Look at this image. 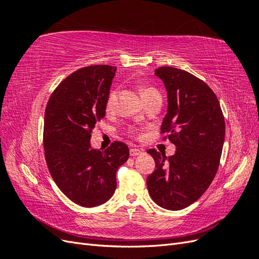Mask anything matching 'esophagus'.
Instances as JSON below:
<instances>
[{"mask_svg":"<svg viewBox=\"0 0 259 259\" xmlns=\"http://www.w3.org/2000/svg\"><path fill=\"white\" fill-rule=\"evenodd\" d=\"M142 153H143V151L139 150V149H136V148H133V149H131V150H130V154L132 156H136V155H139V154H142Z\"/></svg>","mask_w":259,"mask_h":259,"instance_id":"obj_1","label":"esophagus"}]
</instances>
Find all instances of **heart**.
Masks as SVG:
<instances>
[{
  "mask_svg": "<svg viewBox=\"0 0 259 259\" xmlns=\"http://www.w3.org/2000/svg\"><path fill=\"white\" fill-rule=\"evenodd\" d=\"M158 93L154 89L152 88H145L142 90V96L143 98H146L149 95H152V94ZM116 99H117V91L116 90H111L109 95L107 97V101H106V111L108 113L113 112V110L115 109V105H116Z\"/></svg>",
  "mask_w": 259,
  "mask_h": 259,
  "instance_id": "b5f03b06",
  "label": "heart"
}]
</instances>
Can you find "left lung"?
<instances>
[{"instance_id":"8db88e82","label":"left lung","mask_w":259,"mask_h":259,"mask_svg":"<svg viewBox=\"0 0 259 259\" xmlns=\"http://www.w3.org/2000/svg\"><path fill=\"white\" fill-rule=\"evenodd\" d=\"M154 74L167 92L161 133H168L176 151L167 158L149 149L156 168L147 177V187L159 206L179 210L197 201L213 182L225 142V119L214 92L197 76L174 67L158 68Z\"/></svg>"}]
</instances>
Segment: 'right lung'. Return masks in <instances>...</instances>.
I'll list each match as a JSON object with an SVG mask.
<instances>
[{
  "label": "right lung",
  "instance_id": "add662e5",
  "mask_svg": "<svg viewBox=\"0 0 259 259\" xmlns=\"http://www.w3.org/2000/svg\"><path fill=\"white\" fill-rule=\"evenodd\" d=\"M116 68L96 65L67 76L50 97L44 116V153L59 189L76 204L95 207L110 199L116 170L128 147L114 142L105 151L91 146L92 131L106 115Z\"/></svg>",
  "mask_w": 259,
  "mask_h": 259
}]
</instances>
